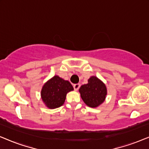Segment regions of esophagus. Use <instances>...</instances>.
I'll return each mask as SVG.
<instances>
[{
	"instance_id": "1",
	"label": "esophagus",
	"mask_w": 149,
	"mask_h": 149,
	"mask_svg": "<svg viewBox=\"0 0 149 149\" xmlns=\"http://www.w3.org/2000/svg\"><path fill=\"white\" fill-rule=\"evenodd\" d=\"M73 87H74L75 91H77L79 89V87H80V84H79V83L74 84V85H73Z\"/></svg>"
}]
</instances>
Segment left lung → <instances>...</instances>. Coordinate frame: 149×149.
<instances>
[{
	"label": "left lung",
	"instance_id": "1",
	"mask_svg": "<svg viewBox=\"0 0 149 149\" xmlns=\"http://www.w3.org/2000/svg\"><path fill=\"white\" fill-rule=\"evenodd\" d=\"M81 97L89 107L95 108L104 101L107 91L105 85L95 77H91L88 83L82 85L79 89Z\"/></svg>",
	"mask_w": 149,
	"mask_h": 149
}]
</instances>
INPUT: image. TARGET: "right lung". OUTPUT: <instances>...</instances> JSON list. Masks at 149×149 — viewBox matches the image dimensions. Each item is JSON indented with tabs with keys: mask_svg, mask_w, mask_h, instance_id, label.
Returning a JSON list of instances; mask_svg holds the SVG:
<instances>
[{
	"mask_svg": "<svg viewBox=\"0 0 149 149\" xmlns=\"http://www.w3.org/2000/svg\"><path fill=\"white\" fill-rule=\"evenodd\" d=\"M73 90L68 81L54 76L43 85L41 90L42 101L49 109H56L64 104L66 93Z\"/></svg>",
	"mask_w": 149,
	"mask_h": 149,
	"instance_id": "obj_1",
	"label": "right lung"
}]
</instances>
